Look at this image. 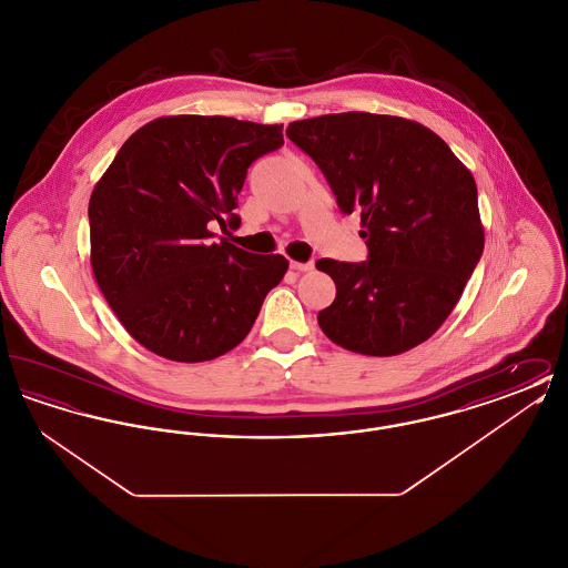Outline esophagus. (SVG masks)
<instances>
[{"label": "esophagus", "instance_id": "1", "mask_svg": "<svg viewBox=\"0 0 568 568\" xmlns=\"http://www.w3.org/2000/svg\"><path fill=\"white\" fill-rule=\"evenodd\" d=\"M296 272H311L315 271V264L313 262H292L290 264Z\"/></svg>", "mask_w": 568, "mask_h": 568}]
</instances>
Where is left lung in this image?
Listing matches in <instances>:
<instances>
[{"instance_id":"1","label":"left lung","mask_w":568,"mask_h":568,"mask_svg":"<svg viewBox=\"0 0 568 568\" xmlns=\"http://www.w3.org/2000/svg\"><path fill=\"white\" fill-rule=\"evenodd\" d=\"M324 172L345 215L359 213L368 262L320 260L334 302L325 336L362 355H398L449 317L484 253L477 185L443 138L417 121L338 112L287 128Z\"/></svg>"}]
</instances>
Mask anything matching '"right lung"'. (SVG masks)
<instances>
[{"mask_svg": "<svg viewBox=\"0 0 568 568\" xmlns=\"http://www.w3.org/2000/svg\"><path fill=\"white\" fill-rule=\"evenodd\" d=\"M283 125L160 116L130 135L89 200L91 268L119 322L149 352L206 362L241 345L290 262L213 241L241 219L248 165Z\"/></svg>", "mask_w": 568, "mask_h": 568, "instance_id": "1", "label": "right lung"}]
</instances>
